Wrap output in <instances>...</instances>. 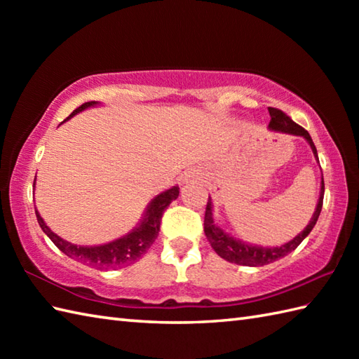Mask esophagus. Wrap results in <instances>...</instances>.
Wrapping results in <instances>:
<instances>
[{
    "mask_svg": "<svg viewBox=\"0 0 359 359\" xmlns=\"http://www.w3.org/2000/svg\"><path fill=\"white\" fill-rule=\"evenodd\" d=\"M197 177H199V174H197L196 171H188V172H185V175H184V179H182V180H184V182H187V184H188V182H191V180L197 179Z\"/></svg>",
    "mask_w": 359,
    "mask_h": 359,
    "instance_id": "1",
    "label": "esophagus"
}]
</instances>
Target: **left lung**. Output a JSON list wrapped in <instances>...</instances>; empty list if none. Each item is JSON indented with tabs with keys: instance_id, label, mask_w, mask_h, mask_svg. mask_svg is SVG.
<instances>
[{
	"instance_id": "obj_1",
	"label": "left lung",
	"mask_w": 359,
	"mask_h": 359,
	"mask_svg": "<svg viewBox=\"0 0 359 359\" xmlns=\"http://www.w3.org/2000/svg\"><path fill=\"white\" fill-rule=\"evenodd\" d=\"M270 112V125L269 129L274 133H282V134H290V135H299L304 137L310 144L311 151H313V156L316 158V162L319 163L318 158V152L315 148V143L311 140L310 134L304 129L302 126L296 125L294 121L285 116L284 112L276 109V108H269ZM323 201H324V179H321V191H319V199L316 203V208L313 216H311L309 225L304 228V230L293 238L292 241L285 242L284 245L280 247H261V245H253V243L243 242L241 239H236L234 236L230 233H226L222 230L216 222L215 217H212V201L211 197H208V203H207V211H205V220H203V231L205 236H207L208 242L211 243L212 250L216 253L225 259V261L231 262V264H238V265H247V266H262L266 264H271L278 259L287 256L288 253H292L293 250L297 248V245L307 238L310 231L313 230V226L318 222V217L321 215L323 210Z\"/></svg>"
}]
</instances>
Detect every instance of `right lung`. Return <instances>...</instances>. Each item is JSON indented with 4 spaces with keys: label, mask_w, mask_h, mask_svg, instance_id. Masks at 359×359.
I'll return each mask as SVG.
<instances>
[{
    "label": "right lung",
    "mask_w": 359,
    "mask_h": 359,
    "mask_svg": "<svg viewBox=\"0 0 359 359\" xmlns=\"http://www.w3.org/2000/svg\"><path fill=\"white\" fill-rule=\"evenodd\" d=\"M100 104L98 102H88L81 104L80 108L75 109L69 117L66 120L72 118L75 114L85 111L88 108H93V106ZM35 187V182H34ZM179 197V187H172L166 191L157 194L154 199H152L148 207L144 208L143 216L140 222L137 224L131 231L126 233L121 238L103 243V245H75V243L67 242L60 238L58 234L53 233L50 228L46 225L40 212L35 210L36 220L40 224L41 230L44 234L55 243V245L63 251L66 256L77 262H81L85 265H90L94 269L100 270H109V269H121V266H128L134 262L139 261V259L147 253L149 247L154 243L157 239L158 231H160V222H162L163 211L166 210L168 205Z\"/></svg>",
    "instance_id": "add662e5"
}]
</instances>
